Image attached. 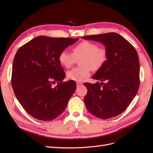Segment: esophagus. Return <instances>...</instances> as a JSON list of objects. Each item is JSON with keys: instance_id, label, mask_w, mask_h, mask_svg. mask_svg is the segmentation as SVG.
Wrapping results in <instances>:
<instances>
[{"instance_id": "obj_1", "label": "esophagus", "mask_w": 153, "mask_h": 153, "mask_svg": "<svg viewBox=\"0 0 153 153\" xmlns=\"http://www.w3.org/2000/svg\"><path fill=\"white\" fill-rule=\"evenodd\" d=\"M82 84H83V83L81 82H76L77 86H80V85H82Z\"/></svg>"}]
</instances>
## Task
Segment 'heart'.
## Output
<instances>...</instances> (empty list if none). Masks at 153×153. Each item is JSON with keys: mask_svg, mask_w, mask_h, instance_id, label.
Here are the masks:
<instances>
[{"mask_svg": "<svg viewBox=\"0 0 153 153\" xmlns=\"http://www.w3.org/2000/svg\"><path fill=\"white\" fill-rule=\"evenodd\" d=\"M73 53L63 51L59 54L58 61L62 66L70 68L79 60L80 66L74 68L67 71L68 79L81 82L88 77L91 69L98 70L105 64L107 60L106 51L102 47H99L95 43L83 41L73 48Z\"/></svg>", "mask_w": 153, "mask_h": 153, "instance_id": "1", "label": "heart"}]
</instances>
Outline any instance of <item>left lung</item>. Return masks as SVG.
Returning <instances> with one entry per match:
<instances>
[{
    "label": "left lung",
    "instance_id": "left-lung-1",
    "mask_svg": "<svg viewBox=\"0 0 153 153\" xmlns=\"http://www.w3.org/2000/svg\"><path fill=\"white\" fill-rule=\"evenodd\" d=\"M82 39L102 43L107 60L93 79L101 83H85L84 102L97 118L108 119L122 113L137 94L139 87V60L132 45L116 33L88 35Z\"/></svg>",
    "mask_w": 153,
    "mask_h": 153
}]
</instances>
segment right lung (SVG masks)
Masks as SVG:
<instances>
[{
    "mask_svg": "<svg viewBox=\"0 0 153 153\" xmlns=\"http://www.w3.org/2000/svg\"><path fill=\"white\" fill-rule=\"evenodd\" d=\"M79 39L39 36L19 48L13 61L12 85L19 102L29 114L43 121L59 116L76 89L58 61L62 51ZM57 85L54 88L52 84Z\"/></svg>",
    "mask_w": 153,
    "mask_h": 153,
    "instance_id": "add662e5",
    "label": "right lung"
}]
</instances>
